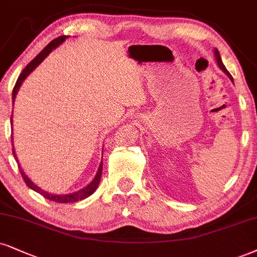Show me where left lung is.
<instances>
[{"label": "left lung", "mask_w": 257, "mask_h": 257, "mask_svg": "<svg viewBox=\"0 0 257 257\" xmlns=\"http://www.w3.org/2000/svg\"><path fill=\"white\" fill-rule=\"evenodd\" d=\"M213 53H214V57H216V62H217V65H218V66H219V69H220V70H221V71H223V72H224V74H225V75L227 76V77H229V78H230V80H231V82H232V83H233V78H232V76H231V74H230V72L226 70L225 65H224V64H223V62H221V58H220L219 51H218V50H217V49H214V50H213Z\"/></svg>", "instance_id": "obj_1"}]
</instances>
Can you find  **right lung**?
Here are the masks:
<instances>
[{"label":"right lung","mask_w":257,"mask_h":257,"mask_svg":"<svg viewBox=\"0 0 257 257\" xmlns=\"http://www.w3.org/2000/svg\"><path fill=\"white\" fill-rule=\"evenodd\" d=\"M68 37H69V36H62V37L56 38L55 40H52L51 43H50L49 45H47V46L45 47V49H44L43 51H41V52L39 53V55H38V56L36 57V58H34L33 61H32V62L30 63V64H28V65L26 66V68L24 69V70H22L20 76H19L17 83H15L14 89H13V94H12L13 104H14V102H15V97H17V94H18L19 89H20L22 82L26 80V78L28 77V75H30L31 72H33L34 69H36L38 65H40V63L43 62L44 59H45L46 57L49 56L50 53H51V52L53 51V50L57 49V47H58L59 45H62V44L64 43V41H65L66 39H68ZM11 123L13 125V114H12V118H11ZM12 145H13V155H14L15 160H17V162H18L19 170H20L22 179L25 180V182H26V185H27L28 187H30L31 189H33L34 192L39 193V194L43 195L44 198L49 199V200H51V201L61 202V204H68V202H76V201L83 200V199L88 198V196H90L95 191H96L97 186H99V183H100L101 175H102V166H103L102 161H101V162H100L99 169H97L96 175H95V177L93 179V181H91L90 183H88L87 186L83 187V188L80 189V191L74 192V193H69V194H52V193H49V192L44 191V189H41L40 187H38V186L36 185V183H33V181H31L30 177H28V176L26 175V174L24 173V170L21 169V166H20V164H19V160H18V157H17V153H15L14 142H13V136H12ZM102 156H103V154H102Z\"/></svg>","instance_id":"obj_1"}]
</instances>
